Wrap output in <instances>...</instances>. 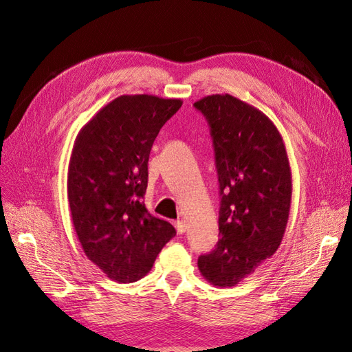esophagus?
I'll return each instance as SVG.
<instances>
[{
	"instance_id": "obj_1",
	"label": "esophagus",
	"mask_w": 352,
	"mask_h": 352,
	"mask_svg": "<svg viewBox=\"0 0 352 352\" xmlns=\"http://www.w3.org/2000/svg\"><path fill=\"white\" fill-rule=\"evenodd\" d=\"M175 226H176L177 233H180V235H182V233L186 232V223H185L184 220H177V221L175 223Z\"/></svg>"
}]
</instances>
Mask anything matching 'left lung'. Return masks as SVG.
<instances>
[{"label": "left lung", "instance_id": "1", "mask_svg": "<svg viewBox=\"0 0 352 352\" xmlns=\"http://www.w3.org/2000/svg\"><path fill=\"white\" fill-rule=\"evenodd\" d=\"M194 107L210 126L220 188L216 248L198 269L214 286H235L276 252L291 210L292 176L278 127L258 109L229 94Z\"/></svg>", "mask_w": 352, "mask_h": 352}]
</instances>
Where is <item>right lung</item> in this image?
<instances>
[{
  "mask_svg": "<svg viewBox=\"0 0 352 352\" xmlns=\"http://www.w3.org/2000/svg\"><path fill=\"white\" fill-rule=\"evenodd\" d=\"M182 100L122 95L102 107L76 136L69 163L67 198L87 257L119 283L142 279L176 235L148 212V158L163 124Z\"/></svg>",
  "mask_w": 352,
  "mask_h": 352,
  "instance_id": "1",
  "label": "right lung"
}]
</instances>
